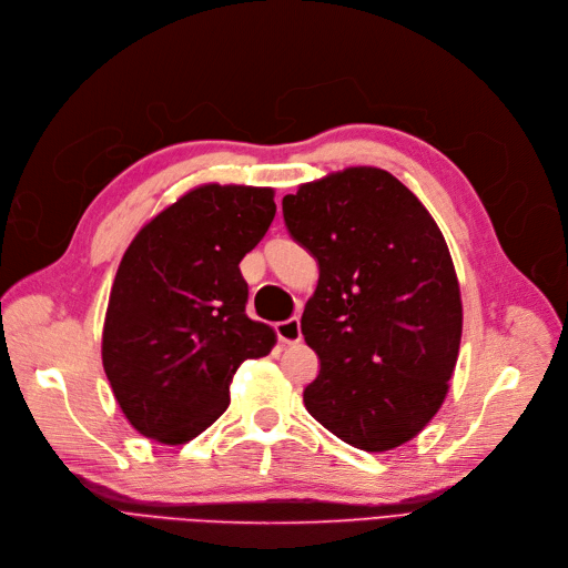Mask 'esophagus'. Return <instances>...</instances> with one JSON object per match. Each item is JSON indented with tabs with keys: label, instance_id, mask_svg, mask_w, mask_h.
Segmentation results:
<instances>
[{
	"label": "esophagus",
	"instance_id": "obj_1",
	"mask_svg": "<svg viewBox=\"0 0 568 568\" xmlns=\"http://www.w3.org/2000/svg\"><path fill=\"white\" fill-rule=\"evenodd\" d=\"M275 331H277V337H280L282 344H298L303 339V331H301L298 318H288V321L277 323Z\"/></svg>",
	"mask_w": 568,
	"mask_h": 568
}]
</instances>
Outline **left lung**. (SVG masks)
I'll list each match as a JSON object with an SVG mask.
<instances>
[{"mask_svg":"<svg viewBox=\"0 0 568 568\" xmlns=\"http://www.w3.org/2000/svg\"><path fill=\"white\" fill-rule=\"evenodd\" d=\"M282 210L318 261L301 321L321 361L307 412L367 453L412 442L442 409L463 337L460 284L437 222L374 166L305 182Z\"/></svg>","mask_w":568,"mask_h":568,"instance_id":"8db88e82","label":"left lung"}]
</instances>
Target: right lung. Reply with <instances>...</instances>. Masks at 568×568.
I'll return each instance as SVG.
<instances>
[{
	"instance_id": "obj_1",
	"label": "right lung",
	"mask_w": 568,
	"mask_h": 568,
	"mask_svg": "<svg viewBox=\"0 0 568 568\" xmlns=\"http://www.w3.org/2000/svg\"><path fill=\"white\" fill-rule=\"evenodd\" d=\"M275 189L207 182L136 233L108 298L101 361L143 437L192 442L229 409L233 374L277 337L245 314L240 261L275 220Z\"/></svg>"
}]
</instances>
